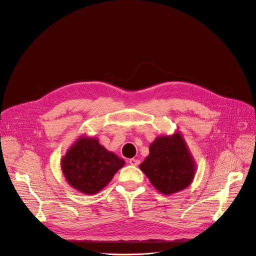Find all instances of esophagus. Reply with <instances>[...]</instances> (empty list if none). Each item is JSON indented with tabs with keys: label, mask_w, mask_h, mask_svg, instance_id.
<instances>
[{
	"label": "esophagus",
	"mask_w": 256,
	"mask_h": 256,
	"mask_svg": "<svg viewBox=\"0 0 256 256\" xmlns=\"http://www.w3.org/2000/svg\"><path fill=\"white\" fill-rule=\"evenodd\" d=\"M128 164H130V166H138V164H140V160L134 159V158H132V159H130V160H128Z\"/></svg>",
	"instance_id": "1"
}]
</instances>
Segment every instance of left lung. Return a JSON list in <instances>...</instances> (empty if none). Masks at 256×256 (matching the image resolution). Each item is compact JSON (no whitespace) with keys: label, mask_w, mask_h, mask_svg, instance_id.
<instances>
[{"label":"left lung","mask_w":256,"mask_h":256,"mask_svg":"<svg viewBox=\"0 0 256 256\" xmlns=\"http://www.w3.org/2000/svg\"><path fill=\"white\" fill-rule=\"evenodd\" d=\"M149 151L140 168L160 193L170 195L191 184L196 164L180 132L156 138Z\"/></svg>","instance_id":"1"}]
</instances>
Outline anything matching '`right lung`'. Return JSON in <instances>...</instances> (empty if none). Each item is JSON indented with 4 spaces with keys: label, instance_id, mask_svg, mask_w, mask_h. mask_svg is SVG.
Returning <instances> with one entry per match:
<instances>
[{
    "label": "right lung",
    "instance_id": "obj_1",
    "mask_svg": "<svg viewBox=\"0 0 256 256\" xmlns=\"http://www.w3.org/2000/svg\"><path fill=\"white\" fill-rule=\"evenodd\" d=\"M124 164V159L100 145L96 138L82 136L62 158L61 168L72 188L92 195L107 186Z\"/></svg>",
    "mask_w": 256,
    "mask_h": 256
}]
</instances>
